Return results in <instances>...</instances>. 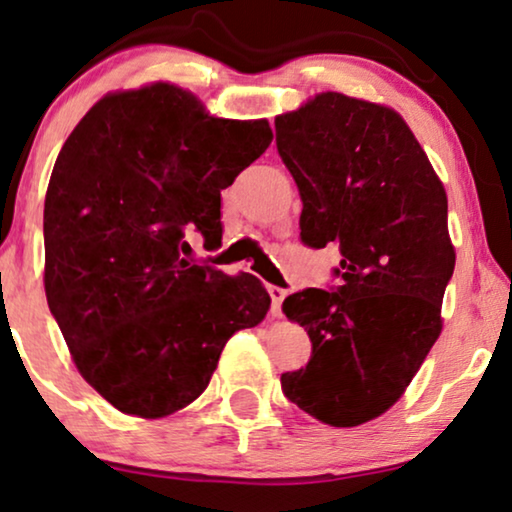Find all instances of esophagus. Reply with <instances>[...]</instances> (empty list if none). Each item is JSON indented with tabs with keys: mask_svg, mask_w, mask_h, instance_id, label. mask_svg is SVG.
<instances>
[{
	"mask_svg": "<svg viewBox=\"0 0 512 512\" xmlns=\"http://www.w3.org/2000/svg\"><path fill=\"white\" fill-rule=\"evenodd\" d=\"M269 295H271V313L274 316H281V306H283V299L288 295V290L285 288H278V285H269Z\"/></svg>",
	"mask_w": 512,
	"mask_h": 512,
	"instance_id": "obj_1",
	"label": "esophagus"
}]
</instances>
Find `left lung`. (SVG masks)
Segmentation results:
<instances>
[{
    "label": "left lung",
    "mask_w": 512,
    "mask_h": 512,
    "mask_svg": "<svg viewBox=\"0 0 512 512\" xmlns=\"http://www.w3.org/2000/svg\"><path fill=\"white\" fill-rule=\"evenodd\" d=\"M276 147L304 203L302 243L342 252L339 285L285 297L313 349L281 374L283 393L323 424L360 426L405 393L440 337L456 262L445 187L398 112L344 93L276 117Z\"/></svg>",
    "instance_id": "8db88e82"
}]
</instances>
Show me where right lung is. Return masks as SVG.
Here are the masks:
<instances>
[{"instance_id":"add662e5","label":"right lung","mask_w":512,"mask_h":512,"mask_svg":"<svg viewBox=\"0 0 512 512\" xmlns=\"http://www.w3.org/2000/svg\"><path fill=\"white\" fill-rule=\"evenodd\" d=\"M156 81L109 93L65 140L44 203L46 302L81 377L119 412L168 417L206 391L229 337L267 316L252 274L187 260L222 241V189L271 145Z\"/></svg>"}]
</instances>
